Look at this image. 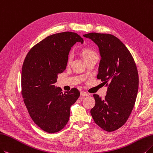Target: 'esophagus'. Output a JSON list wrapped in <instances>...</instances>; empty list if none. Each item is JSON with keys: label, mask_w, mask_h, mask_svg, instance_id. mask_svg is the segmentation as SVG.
<instances>
[{"label": "esophagus", "mask_w": 153, "mask_h": 153, "mask_svg": "<svg viewBox=\"0 0 153 153\" xmlns=\"http://www.w3.org/2000/svg\"><path fill=\"white\" fill-rule=\"evenodd\" d=\"M80 96L82 97H87V96H89V94H87V92H85V91H82L80 93Z\"/></svg>", "instance_id": "1"}]
</instances>
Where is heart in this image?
Returning <instances> with one entry per match:
<instances>
[{"label":"heart","instance_id":"obj_1","mask_svg":"<svg viewBox=\"0 0 153 153\" xmlns=\"http://www.w3.org/2000/svg\"><path fill=\"white\" fill-rule=\"evenodd\" d=\"M96 54V53L90 48H84L82 51V55L84 60H86L91 56ZM71 61V54H70L68 56V63H70Z\"/></svg>","mask_w":153,"mask_h":153}]
</instances>
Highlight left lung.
Returning <instances> with one entry per match:
<instances>
[{"mask_svg": "<svg viewBox=\"0 0 153 153\" xmlns=\"http://www.w3.org/2000/svg\"><path fill=\"white\" fill-rule=\"evenodd\" d=\"M83 36L99 48L101 58L97 78L107 87L105 99L94 95L95 105L90 113L102 129L114 131L126 123L135 104L139 87L137 67L129 51L115 36L96 33Z\"/></svg>", "mask_w": 153, "mask_h": 153, "instance_id": "8db88e82", "label": "left lung"}]
</instances>
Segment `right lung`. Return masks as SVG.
Masks as SVG:
<instances>
[{
	"instance_id": "add662e5",
	"label": "right lung",
	"mask_w": 153,
	"mask_h": 153,
	"mask_svg": "<svg viewBox=\"0 0 153 153\" xmlns=\"http://www.w3.org/2000/svg\"><path fill=\"white\" fill-rule=\"evenodd\" d=\"M83 43L78 34L49 36L31 48L24 59L21 86L24 102L34 123L48 133L62 130L69 120L70 107L80 94L73 88L63 92L56 87L58 74L65 70L71 47Z\"/></svg>"
}]
</instances>
